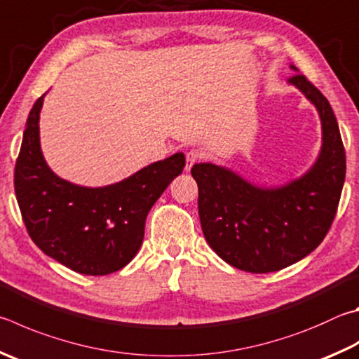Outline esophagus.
<instances>
[{
	"label": "esophagus",
	"mask_w": 359,
	"mask_h": 359,
	"mask_svg": "<svg viewBox=\"0 0 359 359\" xmlns=\"http://www.w3.org/2000/svg\"><path fill=\"white\" fill-rule=\"evenodd\" d=\"M202 157H204V154H202L199 149H191V151H188L187 152V161H185L187 171H190L194 163H198L199 160H202Z\"/></svg>",
	"instance_id": "esophagus-1"
}]
</instances>
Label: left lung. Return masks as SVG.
Wrapping results in <instances>:
<instances>
[{
	"instance_id": "left-lung-1",
	"label": "left lung",
	"mask_w": 359,
	"mask_h": 359,
	"mask_svg": "<svg viewBox=\"0 0 359 359\" xmlns=\"http://www.w3.org/2000/svg\"><path fill=\"white\" fill-rule=\"evenodd\" d=\"M289 83L314 103L322 121V152L303 177L269 190L212 163L191 168L207 243L243 271H278L308 256L328 233L341 199L345 149L333 108L304 75Z\"/></svg>"
}]
</instances>
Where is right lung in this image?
Here are the masks:
<instances>
[{
  "label": "right lung",
  "instance_id": "right-lung-1",
  "mask_svg": "<svg viewBox=\"0 0 359 359\" xmlns=\"http://www.w3.org/2000/svg\"><path fill=\"white\" fill-rule=\"evenodd\" d=\"M39 97L26 121L14 187L29 237L47 256L81 275L102 276L132 260L144 238L146 217L185 168L184 154L152 163L119 184L86 188L60 179L39 142Z\"/></svg>",
  "mask_w": 359,
  "mask_h": 359
}]
</instances>
